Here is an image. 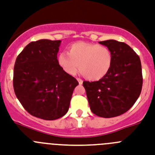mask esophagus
Listing matches in <instances>:
<instances>
[{"label":"esophagus","instance_id":"esophagus-1","mask_svg":"<svg viewBox=\"0 0 155 155\" xmlns=\"http://www.w3.org/2000/svg\"><path fill=\"white\" fill-rule=\"evenodd\" d=\"M77 80H78V81L79 84H82V83H83V81L81 80V78H78V79H77Z\"/></svg>","mask_w":155,"mask_h":155}]
</instances>
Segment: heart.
I'll list each match as a JSON object with an SVG mask.
<instances>
[{
    "instance_id": "obj_1",
    "label": "heart",
    "mask_w": 155,
    "mask_h": 155,
    "mask_svg": "<svg viewBox=\"0 0 155 155\" xmlns=\"http://www.w3.org/2000/svg\"><path fill=\"white\" fill-rule=\"evenodd\" d=\"M60 68L71 76L81 73L91 81H98L107 74L111 68L113 55L107 46L84 41L75 42L67 48V53L57 56Z\"/></svg>"
}]
</instances>
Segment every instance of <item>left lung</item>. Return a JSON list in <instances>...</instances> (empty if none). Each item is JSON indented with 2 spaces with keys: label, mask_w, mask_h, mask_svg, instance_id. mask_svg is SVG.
Returning a JSON list of instances; mask_svg holds the SVG:
<instances>
[{
  "label": "left lung",
  "mask_w": 155,
  "mask_h": 155,
  "mask_svg": "<svg viewBox=\"0 0 155 155\" xmlns=\"http://www.w3.org/2000/svg\"><path fill=\"white\" fill-rule=\"evenodd\" d=\"M111 51L112 66L107 74L98 81H85L90 109L99 117L109 118L128 111L142 90L140 59L127 44L115 40L100 41Z\"/></svg>",
  "instance_id": "1"
}]
</instances>
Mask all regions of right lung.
Returning <instances> with one entry per match:
<instances>
[{
	"label": "right lung",
	"mask_w": 155,
	"mask_h": 155,
	"mask_svg": "<svg viewBox=\"0 0 155 155\" xmlns=\"http://www.w3.org/2000/svg\"><path fill=\"white\" fill-rule=\"evenodd\" d=\"M61 41L30 42L15 60L13 87L26 111L44 120H55L68 111L78 81L60 68L57 53Z\"/></svg>",
	"instance_id": "right-lung-1"
}]
</instances>
